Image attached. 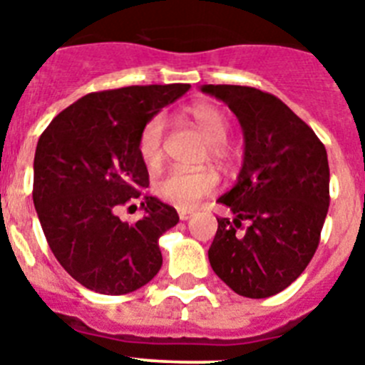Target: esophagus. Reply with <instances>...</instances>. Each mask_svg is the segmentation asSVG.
Listing matches in <instances>:
<instances>
[{
	"label": "esophagus",
	"instance_id": "1",
	"mask_svg": "<svg viewBox=\"0 0 365 365\" xmlns=\"http://www.w3.org/2000/svg\"><path fill=\"white\" fill-rule=\"evenodd\" d=\"M192 215H193L192 210H179V219H180V221H188V219L192 217Z\"/></svg>",
	"mask_w": 365,
	"mask_h": 365
}]
</instances>
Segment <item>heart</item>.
<instances>
[{
  "label": "heart",
  "mask_w": 365,
  "mask_h": 365,
  "mask_svg": "<svg viewBox=\"0 0 365 365\" xmlns=\"http://www.w3.org/2000/svg\"><path fill=\"white\" fill-rule=\"evenodd\" d=\"M185 117L192 122L210 143V155L219 163L230 159V148L227 144L230 131V118L219 106L210 102H197L185 109ZM163 133L164 120L153 117L144 124L138 133V155L146 166H155L163 159ZM217 175L212 170H185L173 168L153 182L155 195L180 210H188L197 205L201 199L215 192Z\"/></svg>",
  "instance_id": "b5f03b06"
}]
</instances>
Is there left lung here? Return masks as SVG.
<instances>
[{
  "instance_id": "obj_1",
  "label": "left lung",
  "mask_w": 365,
  "mask_h": 365,
  "mask_svg": "<svg viewBox=\"0 0 365 365\" xmlns=\"http://www.w3.org/2000/svg\"><path fill=\"white\" fill-rule=\"evenodd\" d=\"M201 91L234 111L245 138L237 182L217 199L234 219H217L208 259L234 292L269 298L298 278L320 243L329 210L327 151L278 96L247 86L208 83Z\"/></svg>"
}]
</instances>
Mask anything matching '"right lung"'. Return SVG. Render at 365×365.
Returning a JSON list of instances; mask_svg holds the SVG:
<instances>
[{
    "label": "right lung",
    "instance_id": "add662e5",
    "mask_svg": "<svg viewBox=\"0 0 365 365\" xmlns=\"http://www.w3.org/2000/svg\"><path fill=\"white\" fill-rule=\"evenodd\" d=\"M188 89L170 83L91 93L41 133L32 201L54 257L86 289L128 294L160 270L159 237L179 215L146 193L150 175L137 143L144 124ZM137 198L145 217L120 222L118 208Z\"/></svg>",
    "mask_w": 365,
    "mask_h": 365
}]
</instances>
